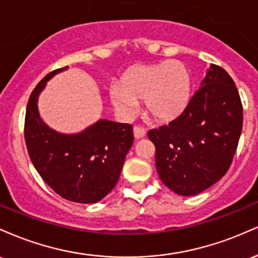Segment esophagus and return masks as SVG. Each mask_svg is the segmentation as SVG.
<instances>
[{
	"mask_svg": "<svg viewBox=\"0 0 258 258\" xmlns=\"http://www.w3.org/2000/svg\"><path fill=\"white\" fill-rule=\"evenodd\" d=\"M133 136H135L136 139L144 138V137H146V130H144L143 127L136 126L135 128H133Z\"/></svg>",
	"mask_w": 258,
	"mask_h": 258,
	"instance_id": "34e87169",
	"label": "esophagus"
}]
</instances>
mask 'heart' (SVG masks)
Wrapping results in <instances>:
<instances>
[{"instance_id": "b5f03b06", "label": "heart", "mask_w": 258, "mask_h": 258, "mask_svg": "<svg viewBox=\"0 0 258 258\" xmlns=\"http://www.w3.org/2000/svg\"><path fill=\"white\" fill-rule=\"evenodd\" d=\"M117 111L131 116L138 110L139 100H146L147 111L159 121L178 117L190 99V75L180 61L137 65L112 85L109 91Z\"/></svg>"}]
</instances>
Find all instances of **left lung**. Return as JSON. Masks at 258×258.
Instances as JSON below:
<instances>
[{"label":"left lung","mask_w":258,"mask_h":258,"mask_svg":"<svg viewBox=\"0 0 258 258\" xmlns=\"http://www.w3.org/2000/svg\"><path fill=\"white\" fill-rule=\"evenodd\" d=\"M242 128V105L233 79L211 64L184 111L150 130L160 179L182 197L206 190L226 174Z\"/></svg>","instance_id":"obj_1"}]
</instances>
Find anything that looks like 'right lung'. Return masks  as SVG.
<instances>
[{
    "mask_svg": "<svg viewBox=\"0 0 258 258\" xmlns=\"http://www.w3.org/2000/svg\"><path fill=\"white\" fill-rule=\"evenodd\" d=\"M69 67L49 73L28 102L25 142L29 156L42 179L64 199L96 204L116 185L133 144L132 126L100 119L78 133H60L41 119L38 97L47 82Z\"/></svg>",
    "mask_w": 258,
    "mask_h": 258,
    "instance_id": "obj_1",
    "label": "right lung"
}]
</instances>
